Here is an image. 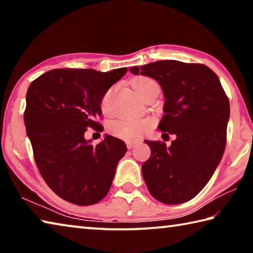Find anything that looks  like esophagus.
<instances>
[{
	"label": "esophagus",
	"mask_w": 253,
	"mask_h": 253,
	"mask_svg": "<svg viewBox=\"0 0 253 253\" xmlns=\"http://www.w3.org/2000/svg\"><path fill=\"white\" fill-rule=\"evenodd\" d=\"M126 144H127V148L128 149H131L136 145V142H130V140H129V142H127Z\"/></svg>",
	"instance_id": "esophagus-1"
}]
</instances>
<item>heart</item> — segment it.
Wrapping results in <instances>:
<instances>
[{
    "mask_svg": "<svg viewBox=\"0 0 253 253\" xmlns=\"http://www.w3.org/2000/svg\"><path fill=\"white\" fill-rule=\"evenodd\" d=\"M131 84L138 95H142L152 85L156 84L155 81L148 77H137L131 80ZM110 90L107 91L101 99V109L105 113L110 110ZM151 128V121L147 118H121L108 124V130L111 135L121 137L124 139H135L145 134Z\"/></svg>",
    "mask_w": 253,
    "mask_h": 253,
    "instance_id": "heart-1",
    "label": "heart"
}]
</instances>
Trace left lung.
I'll return each mask as SVG.
<instances>
[{"label":"left lung","mask_w":253,"mask_h":253,"mask_svg":"<svg viewBox=\"0 0 253 253\" xmlns=\"http://www.w3.org/2000/svg\"><path fill=\"white\" fill-rule=\"evenodd\" d=\"M130 72L161 84L165 115L158 128L176 136L169 147L145 140L151 157L142 170L149 193L165 204L187 202L207 185L223 156L229 98L219 77L202 63L162 60L132 67Z\"/></svg>","instance_id":"8db88e82"}]
</instances>
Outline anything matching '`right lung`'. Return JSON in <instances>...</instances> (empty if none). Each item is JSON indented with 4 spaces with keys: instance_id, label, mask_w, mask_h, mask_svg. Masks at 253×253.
I'll list each match as a JSON object with an SVG mask.
<instances>
[{
    "instance_id": "add662e5",
    "label": "right lung",
    "mask_w": 253,
    "mask_h": 253,
    "mask_svg": "<svg viewBox=\"0 0 253 253\" xmlns=\"http://www.w3.org/2000/svg\"><path fill=\"white\" fill-rule=\"evenodd\" d=\"M127 68L53 69L33 80L27 92L24 124L38 169L60 198L92 205L105 198L125 143L106 135L97 145L84 139L87 128L101 130V99Z\"/></svg>"
}]
</instances>
